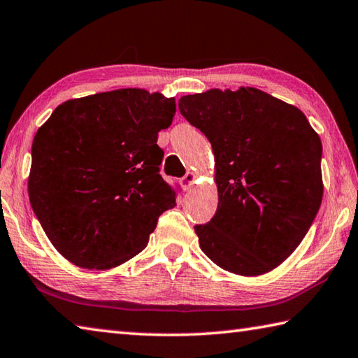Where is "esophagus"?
I'll use <instances>...</instances> for the list:
<instances>
[{"label": "esophagus", "instance_id": "obj_1", "mask_svg": "<svg viewBox=\"0 0 358 358\" xmlns=\"http://www.w3.org/2000/svg\"><path fill=\"white\" fill-rule=\"evenodd\" d=\"M196 180H197V173H194V172H187L183 178H181V185H183V187L185 189H189V187L196 183Z\"/></svg>", "mask_w": 358, "mask_h": 358}]
</instances>
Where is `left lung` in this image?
Listing matches in <instances>:
<instances>
[{"mask_svg":"<svg viewBox=\"0 0 358 358\" xmlns=\"http://www.w3.org/2000/svg\"><path fill=\"white\" fill-rule=\"evenodd\" d=\"M178 108L216 161L219 205L210 222L194 227L200 249L238 275L277 268L320 211V136L301 109L253 87L186 95Z\"/></svg>","mask_w":358,"mask_h":358,"instance_id":"left-lung-1","label":"left lung"}]
</instances>
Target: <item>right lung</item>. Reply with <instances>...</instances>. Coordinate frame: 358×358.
<instances>
[{
    "label": "right lung",
    "instance_id": "add662e5",
    "mask_svg": "<svg viewBox=\"0 0 358 358\" xmlns=\"http://www.w3.org/2000/svg\"><path fill=\"white\" fill-rule=\"evenodd\" d=\"M175 111V99L119 89L64 101L37 129L29 201L69 262L99 271L128 262L177 205L157 144Z\"/></svg>",
    "mask_w": 358,
    "mask_h": 358
}]
</instances>
